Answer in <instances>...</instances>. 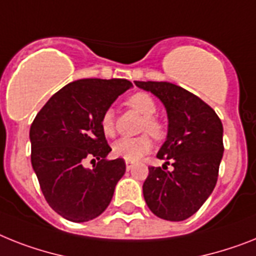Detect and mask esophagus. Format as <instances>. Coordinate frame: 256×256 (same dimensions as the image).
<instances>
[{
	"label": "esophagus",
	"instance_id": "34e87169",
	"mask_svg": "<svg viewBox=\"0 0 256 256\" xmlns=\"http://www.w3.org/2000/svg\"><path fill=\"white\" fill-rule=\"evenodd\" d=\"M126 170L130 171V170H132L133 168H134V164H132V162H128V161H126Z\"/></svg>",
	"mask_w": 256,
	"mask_h": 256
}]
</instances>
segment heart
Segmentation results:
<instances>
[{
  "label": "heart",
  "mask_w": 256,
  "mask_h": 256,
  "mask_svg": "<svg viewBox=\"0 0 256 256\" xmlns=\"http://www.w3.org/2000/svg\"><path fill=\"white\" fill-rule=\"evenodd\" d=\"M126 103L130 108L144 116L142 126H141L142 132L150 133L156 138H161L164 136V126L154 118L157 112V104L150 94L136 92L128 98ZM99 124H100V130L104 136H112L115 133V112L112 108H106L103 111ZM150 149L152 141L146 134L134 137V138L123 137L114 142L112 154L115 157L123 158L128 162H137Z\"/></svg>",
  "instance_id": "1"
}]
</instances>
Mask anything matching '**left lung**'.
I'll list each match as a JSON object with an SVG mask.
<instances>
[{
  "label": "left lung",
  "instance_id": "obj_1",
  "mask_svg": "<svg viewBox=\"0 0 256 256\" xmlns=\"http://www.w3.org/2000/svg\"><path fill=\"white\" fill-rule=\"evenodd\" d=\"M134 84L164 103L168 120L166 141L157 153L166 162L162 168H149L144 199L160 218L183 221L199 210L216 186L224 154L222 123L206 102L180 86ZM170 163L172 172L166 170Z\"/></svg>",
  "mask_w": 256,
  "mask_h": 256
}]
</instances>
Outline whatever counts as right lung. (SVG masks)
Listing matches in <instances>:
<instances>
[{"mask_svg":"<svg viewBox=\"0 0 256 256\" xmlns=\"http://www.w3.org/2000/svg\"><path fill=\"white\" fill-rule=\"evenodd\" d=\"M130 88L120 78L70 82L50 96L31 124V164L40 188L50 208L68 221L86 222L102 214L126 172L123 158H106L111 148L99 122ZM86 158L98 164L85 168Z\"/></svg>","mask_w":256,"mask_h":256,"instance_id":"obj_1","label":"right lung"}]
</instances>
